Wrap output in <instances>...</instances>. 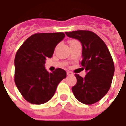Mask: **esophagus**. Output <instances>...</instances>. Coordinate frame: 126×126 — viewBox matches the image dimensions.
Listing matches in <instances>:
<instances>
[{"label":"esophagus","instance_id":"1","mask_svg":"<svg viewBox=\"0 0 126 126\" xmlns=\"http://www.w3.org/2000/svg\"><path fill=\"white\" fill-rule=\"evenodd\" d=\"M67 76H73L74 74H73L72 72H71V71H67Z\"/></svg>","mask_w":126,"mask_h":126}]
</instances>
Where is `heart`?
Listing matches in <instances>:
<instances>
[{
    "mask_svg": "<svg viewBox=\"0 0 126 126\" xmlns=\"http://www.w3.org/2000/svg\"><path fill=\"white\" fill-rule=\"evenodd\" d=\"M73 41H75V40H71V42H73Z\"/></svg>",
    "mask_w": 126,
    "mask_h": 126,
    "instance_id": "1",
    "label": "heart"
}]
</instances>
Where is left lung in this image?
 <instances>
[{
    "label": "left lung",
    "mask_w": 126,
    "mask_h": 126,
    "mask_svg": "<svg viewBox=\"0 0 126 126\" xmlns=\"http://www.w3.org/2000/svg\"><path fill=\"white\" fill-rule=\"evenodd\" d=\"M65 34L81 42V65L86 72L84 78L75 74L77 83L72 92L79 102L94 104L103 98L111 87L115 71L113 59L105 43L93 32L78 30Z\"/></svg>",
    "instance_id": "8db88e82"
}]
</instances>
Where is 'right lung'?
Returning <instances> with one entry per match:
<instances>
[{
	"mask_svg": "<svg viewBox=\"0 0 126 126\" xmlns=\"http://www.w3.org/2000/svg\"><path fill=\"white\" fill-rule=\"evenodd\" d=\"M65 35L62 32L40 33L31 36L19 48L15 57V83L28 102L41 105L55 94L66 71L58 68L49 73L45 68L47 58H51L56 46Z\"/></svg>",
	"mask_w": 126,
	"mask_h": 126,
	"instance_id": "1",
	"label": "right lung"
}]
</instances>
